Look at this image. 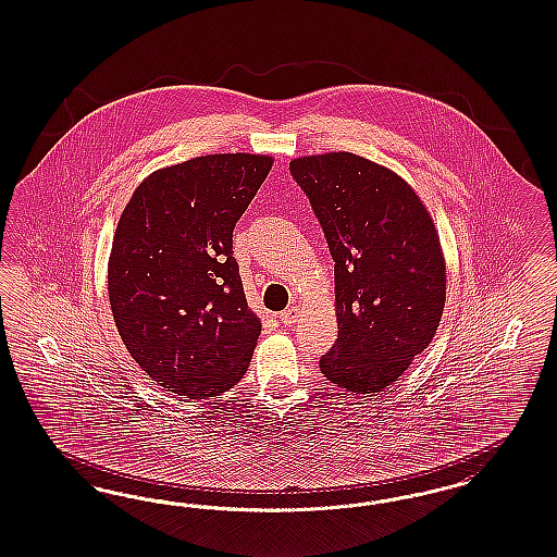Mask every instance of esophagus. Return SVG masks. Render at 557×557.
Returning a JSON list of instances; mask_svg holds the SVG:
<instances>
[{
	"mask_svg": "<svg viewBox=\"0 0 557 557\" xmlns=\"http://www.w3.org/2000/svg\"><path fill=\"white\" fill-rule=\"evenodd\" d=\"M298 317H300V310L296 306H292V308H287V310L280 314V321L284 322L286 326H292L294 322L298 321Z\"/></svg>",
	"mask_w": 557,
	"mask_h": 557,
	"instance_id": "34e87169",
	"label": "esophagus"
}]
</instances>
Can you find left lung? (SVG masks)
Segmentation results:
<instances>
[{
  "instance_id": "1",
  "label": "left lung",
  "mask_w": 557,
  "mask_h": 557,
  "mask_svg": "<svg viewBox=\"0 0 557 557\" xmlns=\"http://www.w3.org/2000/svg\"><path fill=\"white\" fill-rule=\"evenodd\" d=\"M335 261L338 337L322 355L326 380L357 394L384 392L437 333L445 257L417 191L355 152L289 161Z\"/></svg>"
}]
</instances>
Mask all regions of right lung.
I'll list each match as a JSON object with an SVG mask.
<instances>
[{"label":"right lung","mask_w":557,"mask_h":557,"mask_svg":"<svg viewBox=\"0 0 557 557\" xmlns=\"http://www.w3.org/2000/svg\"><path fill=\"white\" fill-rule=\"evenodd\" d=\"M271 165L270 154L219 152L157 169L120 216L110 308L140 370L173 394L220 396L251 363L261 321L245 298L233 231Z\"/></svg>","instance_id":"1"}]
</instances>
